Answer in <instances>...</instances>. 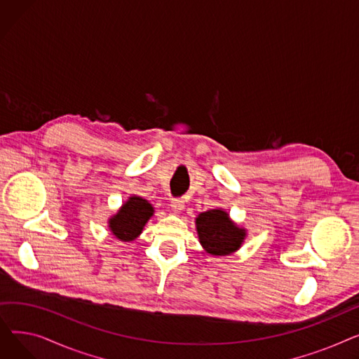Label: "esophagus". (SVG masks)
<instances>
[{
    "instance_id": "esophagus-1",
    "label": "esophagus",
    "mask_w": 359,
    "mask_h": 359,
    "mask_svg": "<svg viewBox=\"0 0 359 359\" xmlns=\"http://www.w3.org/2000/svg\"><path fill=\"white\" fill-rule=\"evenodd\" d=\"M170 206H172L173 212L179 214L184 208V201L182 198H175V199H172V202H170Z\"/></svg>"
}]
</instances>
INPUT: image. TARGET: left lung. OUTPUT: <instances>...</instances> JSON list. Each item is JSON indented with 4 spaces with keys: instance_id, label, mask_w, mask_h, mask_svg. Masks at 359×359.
Listing matches in <instances>:
<instances>
[{
    "instance_id": "1",
    "label": "left lung",
    "mask_w": 359,
    "mask_h": 359,
    "mask_svg": "<svg viewBox=\"0 0 359 359\" xmlns=\"http://www.w3.org/2000/svg\"><path fill=\"white\" fill-rule=\"evenodd\" d=\"M196 230L203 249L214 256H225L236 252L246 237L244 230L238 229L221 210H211L199 214Z\"/></svg>"
}]
</instances>
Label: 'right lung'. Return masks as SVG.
Here are the masks:
<instances>
[{
	"label": "right lung",
	"instance_id": "right-lung-1",
	"mask_svg": "<svg viewBox=\"0 0 359 359\" xmlns=\"http://www.w3.org/2000/svg\"><path fill=\"white\" fill-rule=\"evenodd\" d=\"M153 212V206L145 199L132 196L126 203H123L119 212L110 218L109 227L116 238L122 241H132L141 234L145 222Z\"/></svg>",
	"mask_w": 359,
	"mask_h": 359
}]
</instances>
